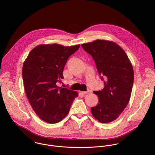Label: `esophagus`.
Wrapping results in <instances>:
<instances>
[{"label":"esophagus","instance_id":"obj_1","mask_svg":"<svg viewBox=\"0 0 155 155\" xmlns=\"http://www.w3.org/2000/svg\"><path fill=\"white\" fill-rule=\"evenodd\" d=\"M82 94H89V93H91V91L90 89H88L87 91H82L81 92Z\"/></svg>","mask_w":155,"mask_h":155}]
</instances>
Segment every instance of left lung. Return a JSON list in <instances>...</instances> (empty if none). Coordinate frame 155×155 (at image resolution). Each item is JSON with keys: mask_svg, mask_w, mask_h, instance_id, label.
Returning a JSON list of instances; mask_svg holds the SVG:
<instances>
[{"mask_svg": "<svg viewBox=\"0 0 155 155\" xmlns=\"http://www.w3.org/2000/svg\"><path fill=\"white\" fill-rule=\"evenodd\" d=\"M81 46L93 58L104 81V88L94 91L99 101L91 108L92 114L100 122H110L130 101L134 77L132 64L124 49L111 41L95 40Z\"/></svg>", "mask_w": 155, "mask_h": 155, "instance_id": "left-lung-1", "label": "left lung"}]
</instances>
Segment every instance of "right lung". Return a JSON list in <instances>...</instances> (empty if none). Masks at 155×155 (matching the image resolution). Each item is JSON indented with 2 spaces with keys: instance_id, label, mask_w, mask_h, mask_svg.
<instances>
[{
  "instance_id": "right-lung-1",
  "label": "right lung",
  "mask_w": 155,
  "mask_h": 155,
  "mask_svg": "<svg viewBox=\"0 0 155 155\" xmlns=\"http://www.w3.org/2000/svg\"><path fill=\"white\" fill-rule=\"evenodd\" d=\"M80 45L64 46L39 45L33 48L24 62L22 79L28 100L38 116L45 122L56 124L68 113L76 91L58 87L63 79V70L68 57Z\"/></svg>"
}]
</instances>
